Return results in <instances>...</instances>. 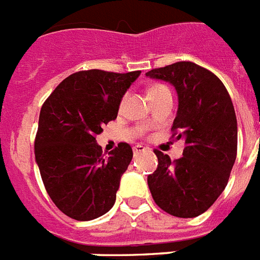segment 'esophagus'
<instances>
[{"label":"esophagus","mask_w":260,"mask_h":260,"mask_svg":"<svg viewBox=\"0 0 260 260\" xmlns=\"http://www.w3.org/2000/svg\"><path fill=\"white\" fill-rule=\"evenodd\" d=\"M144 151H147V148H145L144 145L137 144V145H135V147H134L135 153H140V152H144Z\"/></svg>","instance_id":"obj_1"}]
</instances>
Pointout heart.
Wrapping results in <instances>:
<instances>
[{
    "mask_svg": "<svg viewBox=\"0 0 260 260\" xmlns=\"http://www.w3.org/2000/svg\"><path fill=\"white\" fill-rule=\"evenodd\" d=\"M163 88H167L166 85H161V84H157V85H153L151 88V89H149V92L148 93H152V92H155V90H159V89H163Z\"/></svg>",
    "mask_w": 260,
    "mask_h": 260,
    "instance_id": "heart-1",
    "label": "heart"
}]
</instances>
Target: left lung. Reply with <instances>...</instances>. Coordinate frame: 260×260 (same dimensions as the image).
Listing matches in <instances>:
<instances>
[{
	"instance_id": "left-lung-1",
	"label": "left lung",
	"mask_w": 260,
	"mask_h": 260,
	"mask_svg": "<svg viewBox=\"0 0 260 260\" xmlns=\"http://www.w3.org/2000/svg\"><path fill=\"white\" fill-rule=\"evenodd\" d=\"M145 76L175 86L179 108L172 137L185 143L183 157L174 161L155 149L159 164L148 175L149 191L170 215L195 218L224 191L235 163L238 124L233 101L212 72L191 61L152 69Z\"/></svg>"
}]
</instances>
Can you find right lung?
<instances>
[{"label":"right lung","mask_w":260,"mask_h":260,"mask_svg":"<svg viewBox=\"0 0 260 260\" xmlns=\"http://www.w3.org/2000/svg\"><path fill=\"white\" fill-rule=\"evenodd\" d=\"M140 71L76 72L42 105L35 140L36 161L56 207L76 220L107 214L134 152L120 143L108 156L96 143L101 126L117 117L120 103Z\"/></svg>","instance_id":"right-lung-1"}]
</instances>
